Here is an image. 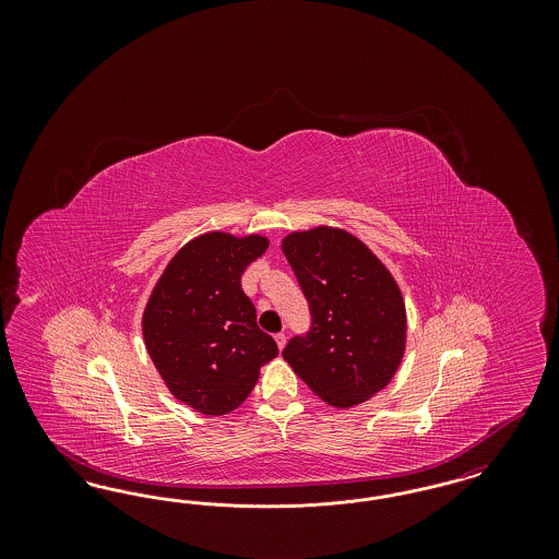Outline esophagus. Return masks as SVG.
I'll return each instance as SVG.
<instances>
[{"mask_svg":"<svg viewBox=\"0 0 559 559\" xmlns=\"http://www.w3.org/2000/svg\"><path fill=\"white\" fill-rule=\"evenodd\" d=\"M274 340H276V346L281 347V349L287 344V335H285V333H276Z\"/></svg>","mask_w":559,"mask_h":559,"instance_id":"1","label":"esophagus"}]
</instances>
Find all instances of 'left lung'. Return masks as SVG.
Instances as JSON below:
<instances>
[{
	"label": "left lung",
	"instance_id": "8db88e82",
	"mask_svg": "<svg viewBox=\"0 0 559 559\" xmlns=\"http://www.w3.org/2000/svg\"><path fill=\"white\" fill-rule=\"evenodd\" d=\"M283 253L308 299L312 326L283 358L331 406L349 408L399 371L406 310L390 270L342 228L319 226L283 239Z\"/></svg>",
	"mask_w": 559,
	"mask_h": 559
}]
</instances>
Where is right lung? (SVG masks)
I'll use <instances>...</instances> for the list:
<instances>
[{
	"label": "right lung",
	"mask_w": 559,
	"mask_h": 559,
	"mask_svg": "<svg viewBox=\"0 0 559 559\" xmlns=\"http://www.w3.org/2000/svg\"><path fill=\"white\" fill-rule=\"evenodd\" d=\"M266 249L260 235H201L171 258L144 308V344L165 385L203 415L235 411L278 356L240 287Z\"/></svg>",
	"instance_id": "right-lung-1"
}]
</instances>
